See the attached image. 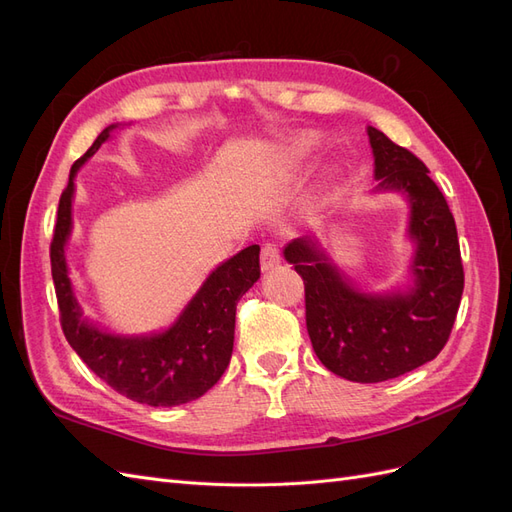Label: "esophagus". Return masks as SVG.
I'll return each mask as SVG.
<instances>
[{"label":"esophagus","instance_id":"34e87169","mask_svg":"<svg viewBox=\"0 0 512 512\" xmlns=\"http://www.w3.org/2000/svg\"><path fill=\"white\" fill-rule=\"evenodd\" d=\"M282 262L280 256V247L275 243H265L262 245V252H260V267L262 271H271L273 267H277Z\"/></svg>","mask_w":512,"mask_h":512}]
</instances>
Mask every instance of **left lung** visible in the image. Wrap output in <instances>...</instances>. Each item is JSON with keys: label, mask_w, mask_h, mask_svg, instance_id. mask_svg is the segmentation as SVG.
Masks as SVG:
<instances>
[{"label": "left lung", "mask_w": 512, "mask_h": 512, "mask_svg": "<svg viewBox=\"0 0 512 512\" xmlns=\"http://www.w3.org/2000/svg\"><path fill=\"white\" fill-rule=\"evenodd\" d=\"M380 190L406 192L414 286L406 294L354 290L312 239H294L286 260L305 284V322L320 363L352 382H384L436 359L451 337L463 292L457 226L429 168L406 147L367 128Z\"/></svg>", "instance_id": "obj_1"}]
</instances>
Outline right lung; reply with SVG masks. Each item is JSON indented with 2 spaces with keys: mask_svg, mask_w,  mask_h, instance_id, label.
<instances>
[{
  "mask_svg": "<svg viewBox=\"0 0 512 512\" xmlns=\"http://www.w3.org/2000/svg\"><path fill=\"white\" fill-rule=\"evenodd\" d=\"M113 128L102 130L85 156L72 164L70 181L59 198L51 241V273L61 331L83 363L119 395L156 408L188 404L205 395L230 363L237 303L258 282L260 247H245L215 269L181 318L160 335L117 337L89 327L72 294L64 245L72 228L76 170L94 156Z\"/></svg>",
  "mask_w": 512,
  "mask_h": 512,
  "instance_id": "1",
  "label": "right lung"
}]
</instances>
